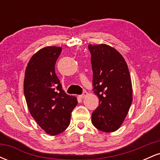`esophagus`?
<instances>
[{"instance_id": "34e87169", "label": "esophagus", "mask_w": 160, "mask_h": 160, "mask_svg": "<svg viewBox=\"0 0 160 160\" xmlns=\"http://www.w3.org/2000/svg\"><path fill=\"white\" fill-rule=\"evenodd\" d=\"M87 94H88V93H87V92L84 91L83 92H82V94L80 95V98H83L84 97H85V96H86V95H87Z\"/></svg>"}]
</instances>
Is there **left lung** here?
Here are the masks:
<instances>
[{"label":"left lung","mask_w":160,"mask_h":160,"mask_svg":"<svg viewBox=\"0 0 160 160\" xmlns=\"http://www.w3.org/2000/svg\"><path fill=\"white\" fill-rule=\"evenodd\" d=\"M92 68V90L99 105L92 122L104 132L118 129L132 102V81L127 64L118 51L106 44H89Z\"/></svg>","instance_id":"obj_1"}]
</instances>
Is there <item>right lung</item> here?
<instances>
[{"mask_svg": "<svg viewBox=\"0 0 160 160\" xmlns=\"http://www.w3.org/2000/svg\"><path fill=\"white\" fill-rule=\"evenodd\" d=\"M61 47H47L32 57L25 70L24 94L31 115L50 135L64 132L69 126L71 112L78 104L74 96L62 89L55 72Z\"/></svg>", "mask_w": 160, "mask_h": 160, "instance_id": "add662e5", "label": "right lung"}]
</instances>
